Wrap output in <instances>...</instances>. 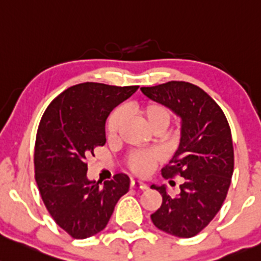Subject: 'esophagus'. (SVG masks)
I'll list each match as a JSON object with an SVG mask.
<instances>
[{"label": "esophagus", "instance_id": "34e87169", "mask_svg": "<svg viewBox=\"0 0 261 261\" xmlns=\"http://www.w3.org/2000/svg\"><path fill=\"white\" fill-rule=\"evenodd\" d=\"M131 188L134 189H139V190H145V189H147V185L145 182H142V181L140 180H131Z\"/></svg>", "mask_w": 261, "mask_h": 261}]
</instances>
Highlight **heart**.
<instances>
[{
	"label": "heart",
	"instance_id": "b5f03b06",
	"mask_svg": "<svg viewBox=\"0 0 261 261\" xmlns=\"http://www.w3.org/2000/svg\"><path fill=\"white\" fill-rule=\"evenodd\" d=\"M138 116L144 122V125L152 133H163L169 125L170 119H171V112L165 105L159 102H149L140 105L135 109ZM125 119V114L121 109L116 110L111 114L108 121V131L109 139H115L119 134L120 128ZM159 158L155 152H133L128 155L127 164L128 167L136 175H146L152 169V166L158 163Z\"/></svg>",
	"mask_w": 261,
	"mask_h": 261
}]
</instances>
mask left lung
<instances>
[{
  "instance_id": "8db88e82",
  "label": "left lung",
  "mask_w": 261,
  "mask_h": 261,
  "mask_svg": "<svg viewBox=\"0 0 261 261\" xmlns=\"http://www.w3.org/2000/svg\"><path fill=\"white\" fill-rule=\"evenodd\" d=\"M142 94L181 119L180 142L164 177L180 175V194L171 197L165 185H151L163 204L151 215L153 225L177 238H193L221 209L234 171L231 131L220 106L204 90L185 81L141 87Z\"/></svg>"
}]
</instances>
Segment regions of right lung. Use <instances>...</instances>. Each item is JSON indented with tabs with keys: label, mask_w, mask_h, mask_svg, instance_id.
<instances>
[{
	"label": "right lung",
	"mask_w": 261,
	"mask_h": 261,
	"mask_svg": "<svg viewBox=\"0 0 261 261\" xmlns=\"http://www.w3.org/2000/svg\"><path fill=\"white\" fill-rule=\"evenodd\" d=\"M139 86L84 82L68 87L46 109L35 144V179L56 224L73 239L103 230L130 188L125 174L111 181L87 179L86 156L106 142V119Z\"/></svg>",
	"instance_id": "right-lung-1"
}]
</instances>
